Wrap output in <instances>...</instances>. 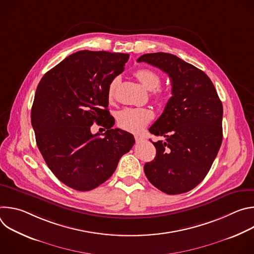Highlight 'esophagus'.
<instances>
[{
  "mask_svg": "<svg viewBox=\"0 0 254 254\" xmlns=\"http://www.w3.org/2000/svg\"><path fill=\"white\" fill-rule=\"evenodd\" d=\"M134 139H135L136 142H140V141H142L144 138L141 137V136H139V135H134Z\"/></svg>",
  "mask_w": 254,
  "mask_h": 254,
  "instance_id": "34e87169",
  "label": "esophagus"
}]
</instances>
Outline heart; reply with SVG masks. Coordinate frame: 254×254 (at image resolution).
<instances>
[{
	"instance_id": "1",
	"label": "heart",
	"mask_w": 254,
	"mask_h": 254,
	"mask_svg": "<svg viewBox=\"0 0 254 254\" xmlns=\"http://www.w3.org/2000/svg\"><path fill=\"white\" fill-rule=\"evenodd\" d=\"M135 77L148 90H153V96L157 100H163L166 97V91L159 87L161 84V76L158 72L142 68L135 71ZM119 77L115 78L108 86V98L113 99L115 90L119 83ZM154 119V112L147 107H127L118 115V124L120 127L130 132H140Z\"/></svg>"
}]
</instances>
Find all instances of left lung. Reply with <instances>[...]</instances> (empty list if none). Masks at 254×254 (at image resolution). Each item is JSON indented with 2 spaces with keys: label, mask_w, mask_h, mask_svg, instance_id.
<instances>
[{
  "label": "left lung",
  "mask_w": 254,
  "mask_h": 254,
  "mask_svg": "<svg viewBox=\"0 0 254 254\" xmlns=\"http://www.w3.org/2000/svg\"><path fill=\"white\" fill-rule=\"evenodd\" d=\"M137 62L160 68L172 82V96L149 129L165 140L153 141L157 155L144 174L166 194L186 193L204 180L220 149L222 102L206 73L173 54H143Z\"/></svg>",
  "instance_id": "obj_1"
}]
</instances>
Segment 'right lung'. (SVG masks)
I'll return each mask as SVG.
<instances>
[{
	"label": "right lung",
	"instance_id": "right-lung-1",
	"mask_svg": "<svg viewBox=\"0 0 254 254\" xmlns=\"http://www.w3.org/2000/svg\"><path fill=\"white\" fill-rule=\"evenodd\" d=\"M129 55L83 50L49 70L39 82L31 112L36 142L47 166L66 186L90 191L110 179L133 135L113 128L108 86ZM93 122L107 128L93 135ZM105 130V129H104Z\"/></svg>",
	"mask_w": 254,
	"mask_h": 254
}]
</instances>
